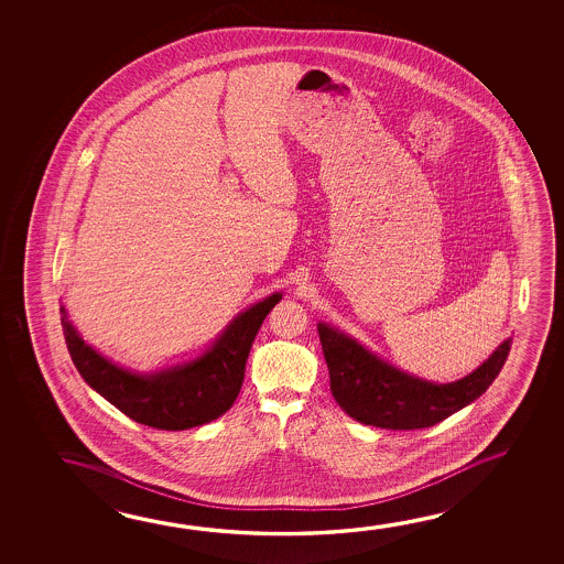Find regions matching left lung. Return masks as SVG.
Listing matches in <instances>:
<instances>
[{
    "label": "left lung",
    "mask_w": 564,
    "mask_h": 564,
    "mask_svg": "<svg viewBox=\"0 0 564 564\" xmlns=\"http://www.w3.org/2000/svg\"><path fill=\"white\" fill-rule=\"evenodd\" d=\"M318 336L336 403L364 425L391 431L433 426L470 405L498 378L511 348L508 338L470 376L433 383L393 368L328 324H318Z\"/></svg>",
    "instance_id": "obj_1"
}]
</instances>
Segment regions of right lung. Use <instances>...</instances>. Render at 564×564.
<instances>
[{"instance_id":"add662e5","label":"right lung","mask_w":564,"mask_h":564,"mask_svg":"<svg viewBox=\"0 0 564 564\" xmlns=\"http://www.w3.org/2000/svg\"><path fill=\"white\" fill-rule=\"evenodd\" d=\"M281 293L238 314L196 360L155 373H133L106 360L76 333L61 306L66 348L84 381L135 423L161 431H186L224 415L240 393L246 361L259 326Z\"/></svg>"}]
</instances>
